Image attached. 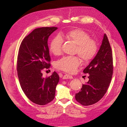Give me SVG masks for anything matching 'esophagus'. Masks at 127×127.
Wrapping results in <instances>:
<instances>
[{
  "label": "esophagus",
  "instance_id": "esophagus-1",
  "mask_svg": "<svg viewBox=\"0 0 127 127\" xmlns=\"http://www.w3.org/2000/svg\"><path fill=\"white\" fill-rule=\"evenodd\" d=\"M73 78V77H72V76H71V75H64V76H63V79H71Z\"/></svg>",
  "mask_w": 127,
  "mask_h": 127
}]
</instances>
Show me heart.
<instances>
[{"label":"heart","instance_id":"1","mask_svg":"<svg viewBox=\"0 0 127 127\" xmlns=\"http://www.w3.org/2000/svg\"><path fill=\"white\" fill-rule=\"evenodd\" d=\"M66 39L76 45L75 53L78 54L84 63H87L95 56L97 45L95 41L90 39V34L81 29H74L63 34ZM63 39L61 36H55L51 41L50 50L54 55H60L62 53ZM80 59L77 57H64L56 63L58 69L68 73H74L80 66Z\"/></svg>","mask_w":127,"mask_h":127}]
</instances>
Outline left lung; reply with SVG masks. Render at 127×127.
I'll list each match as a JSON object with an SVG mask.
<instances>
[{
  "label": "left lung",
  "instance_id": "8db88e82",
  "mask_svg": "<svg viewBox=\"0 0 127 127\" xmlns=\"http://www.w3.org/2000/svg\"><path fill=\"white\" fill-rule=\"evenodd\" d=\"M83 72L89 74V80L75 94V99L82 105L88 106L96 103L103 97L112 79V53L105 34L98 53Z\"/></svg>",
  "mask_w": 127,
  "mask_h": 127
}]
</instances>
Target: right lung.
Listing matches in <instances>:
<instances>
[{
	"instance_id": "add662e5",
	"label": "right lung",
	"mask_w": 127,
	"mask_h": 127,
	"mask_svg": "<svg viewBox=\"0 0 127 127\" xmlns=\"http://www.w3.org/2000/svg\"><path fill=\"white\" fill-rule=\"evenodd\" d=\"M57 29L55 27L35 29L25 37L19 48L17 71L21 87L28 98L37 105H46L55 98L59 75L55 71L44 78L42 70L51 65L47 41Z\"/></svg>"
}]
</instances>
